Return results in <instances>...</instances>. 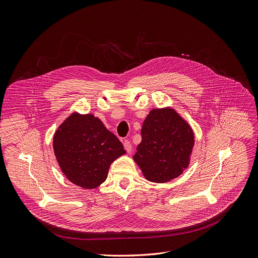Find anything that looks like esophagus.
<instances>
[{
  "mask_svg": "<svg viewBox=\"0 0 258 258\" xmlns=\"http://www.w3.org/2000/svg\"><path fill=\"white\" fill-rule=\"evenodd\" d=\"M123 144H124V148L126 149V151H127V152H130L131 149H132V145H131L130 141H129V140H124Z\"/></svg>",
  "mask_w": 258,
  "mask_h": 258,
  "instance_id": "esophagus-1",
  "label": "esophagus"
}]
</instances>
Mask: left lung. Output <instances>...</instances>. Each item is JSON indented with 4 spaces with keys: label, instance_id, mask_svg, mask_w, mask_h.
Instances as JSON below:
<instances>
[{
    "label": "left lung",
    "instance_id": "1",
    "mask_svg": "<svg viewBox=\"0 0 258 258\" xmlns=\"http://www.w3.org/2000/svg\"><path fill=\"white\" fill-rule=\"evenodd\" d=\"M141 136L133 160L146 180L167 183L188 168L194 132L174 109L151 110L143 122Z\"/></svg>",
    "mask_w": 258,
    "mask_h": 258
}]
</instances>
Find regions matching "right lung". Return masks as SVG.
<instances>
[{
  "label": "right lung",
  "instance_id": "obj_1",
  "mask_svg": "<svg viewBox=\"0 0 258 258\" xmlns=\"http://www.w3.org/2000/svg\"><path fill=\"white\" fill-rule=\"evenodd\" d=\"M53 147L63 174L84 189H94L104 183L111 164L126 153L121 141L100 119L77 112L58 127Z\"/></svg>",
  "mask_w": 258,
  "mask_h": 258
}]
</instances>
